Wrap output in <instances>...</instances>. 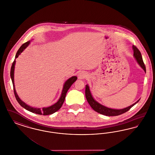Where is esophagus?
Segmentation results:
<instances>
[{
    "mask_svg": "<svg viewBox=\"0 0 155 155\" xmlns=\"http://www.w3.org/2000/svg\"><path fill=\"white\" fill-rule=\"evenodd\" d=\"M86 77H87V74L84 71H81L78 74V80H83Z\"/></svg>",
    "mask_w": 155,
    "mask_h": 155,
    "instance_id": "obj_1",
    "label": "esophagus"
}]
</instances>
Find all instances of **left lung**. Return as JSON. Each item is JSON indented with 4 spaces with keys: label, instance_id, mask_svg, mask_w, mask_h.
<instances>
[{
    "label": "left lung",
    "instance_id": "left-lung-1",
    "mask_svg": "<svg viewBox=\"0 0 155 155\" xmlns=\"http://www.w3.org/2000/svg\"><path fill=\"white\" fill-rule=\"evenodd\" d=\"M133 51H134V57L135 59H136L137 63L140 66V67L144 70V71L146 73V67L143 63V60H142V57L141 55L140 51L138 50V49L135 46H133ZM85 96L86 99L88 101L89 105L94 110L104 116H118L121 114H123L127 111L129 110L133 106H134L136 103H138L140 99L137 101L135 103L131 104V106L127 107L124 109H111L107 107L104 105L101 104V103L97 102L95 100L94 97L92 95V94L91 92L90 89L88 85H86L85 87Z\"/></svg>",
    "mask_w": 155,
    "mask_h": 155
}]
</instances>
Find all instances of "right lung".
Masks as SVG:
<instances>
[{
  "label": "right lung",
  "mask_w": 155,
  "mask_h": 155,
  "mask_svg": "<svg viewBox=\"0 0 155 155\" xmlns=\"http://www.w3.org/2000/svg\"><path fill=\"white\" fill-rule=\"evenodd\" d=\"M30 43H31V41H29L25 42V44L22 45V46L20 48V49L18 50V51H17L16 54H15V61H13V63L12 64V67H11L10 77H11V79H12L15 97L17 102L21 105V106H22V107H24V109H25L27 110L30 111L32 112V113H36V114H40V115H45H45L52 114L53 113H55L56 111L59 110V109L61 108L63 103L64 100H65L66 95L67 92L68 90L70 88V87L72 85V84L74 83V82L77 80V77L76 76H73V77H70V78H68L64 82V84L63 85V89H62L61 96L60 97L58 101L56 103H54V104H53V105L49 106V107H43L42 109L36 108V107H33L32 106H30L29 105L27 104L25 102H24L22 101L21 100V99L19 97L18 95H17V94L16 92V91H15V80H14V77L15 76H14V74H15V59L18 57V56L24 51V49L30 44Z\"/></svg>",
  "instance_id": "obj_1"
}]
</instances>
